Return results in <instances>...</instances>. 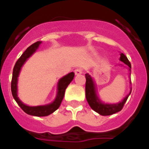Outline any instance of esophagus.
Wrapping results in <instances>:
<instances>
[{
    "mask_svg": "<svg viewBox=\"0 0 149 149\" xmlns=\"http://www.w3.org/2000/svg\"><path fill=\"white\" fill-rule=\"evenodd\" d=\"M74 73H75V74H77V75L81 74L83 73V69L81 68H77L75 70H74Z\"/></svg>",
    "mask_w": 149,
    "mask_h": 149,
    "instance_id": "34e87169",
    "label": "esophagus"
}]
</instances>
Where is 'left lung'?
<instances>
[{
    "label": "left lung",
    "mask_w": 149,
    "mask_h": 149,
    "mask_svg": "<svg viewBox=\"0 0 149 149\" xmlns=\"http://www.w3.org/2000/svg\"><path fill=\"white\" fill-rule=\"evenodd\" d=\"M120 60L129 67V72H130V75H131V63L129 62L128 59L127 58V56L124 54H121ZM85 77H86V87H85L86 98L90 107L94 111L97 112L98 113H99L101 116H110L113 115L116 113H118V112L121 111L122 110L124 105H125L127 98H128V96L131 94V91L125 98H124L123 101H121L120 103L115 104H104L101 103L100 100L98 98V97H97L94 82H93V79L90 77V75L88 74H86Z\"/></svg>",
    "instance_id": "8db88e82"
}]
</instances>
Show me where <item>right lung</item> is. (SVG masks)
<instances>
[{"mask_svg":"<svg viewBox=\"0 0 149 149\" xmlns=\"http://www.w3.org/2000/svg\"><path fill=\"white\" fill-rule=\"evenodd\" d=\"M40 43L41 42L39 41V42H36L29 46L15 63V66L13 68V77H12L11 82V91L14 99L15 100L17 104L19 105V107L23 110L24 112H25L26 113L31 116H48L54 113L55 110L59 108V107L60 106V104L63 99L64 95H65V89L68 86V84H70L73 80L74 77V73L71 72V73L68 74L67 75L62 77L59 81L58 88H57V89H58L57 95H56V99L54 100L53 103L48 105H45V106L37 107H29L24 104L22 101L18 99V96H17V81H18V74H19L21 68L24 63V62L35 52L36 50L37 49L39 45H40Z\"/></svg>","mask_w":149,"mask_h":149,"instance_id":"1","label":"right lung"}]
</instances>
